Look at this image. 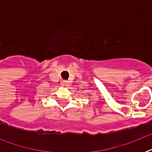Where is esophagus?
I'll return each mask as SVG.
<instances>
[{"mask_svg": "<svg viewBox=\"0 0 152 152\" xmlns=\"http://www.w3.org/2000/svg\"><path fill=\"white\" fill-rule=\"evenodd\" d=\"M61 84L63 86H69V82L67 80H63L61 82Z\"/></svg>", "mask_w": 152, "mask_h": 152, "instance_id": "34e87169", "label": "esophagus"}]
</instances>
